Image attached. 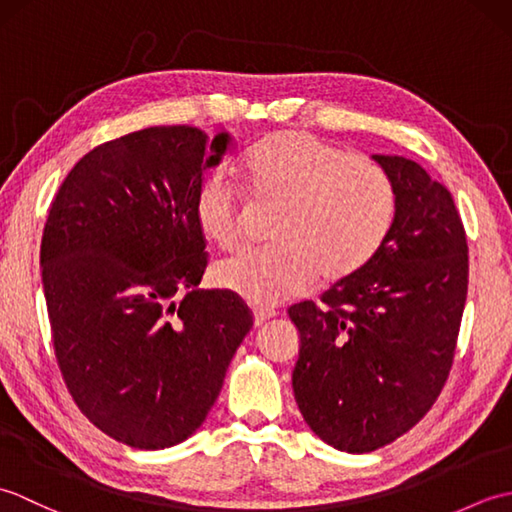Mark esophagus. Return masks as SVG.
Wrapping results in <instances>:
<instances>
[{
  "instance_id": "esophagus-1",
  "label": "esophagus",
  "mask_w": 512,
  "mask_h": 512,
  "mask_svg": "<svg viewBox=\"0 0 512 512\" xmlns=\"http://www.w3.org/2000/svg\"><path fill=\"white\" fill-rule=\"evenodd\" d=\"M275 317V312L273 310H264V308H257L255 312H253V319H255V325L257 328H262V325L266 323V321H270Z\"/></svg>"
}]
</instances>
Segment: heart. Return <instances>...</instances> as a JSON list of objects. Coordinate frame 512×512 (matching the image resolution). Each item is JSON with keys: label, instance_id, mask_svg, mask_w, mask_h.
Instances as JSON below:
<instances>
[{"label": "heart", "instance_id": "heart-1", "mask_svg": "<svg viewBox=\"0 0 512 512\" xmlns=\"http://www.w3.org/2000/svg\"><path fill=\"white\" fill-rule=\"evenodd\" d=\"M244 173L257 202L279 206L275 244L244 250L215 270L217 284L246 301L275 306L308 292L317 277L343 281L385 244L396 189L376 160L288 129L250 147ZM193 211L215 246L242 242L244 198L224 169L200 182Z\"/></svg>", "mask_w": 512, "mask_h": 512}]
</instances>
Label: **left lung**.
<instances>
[{"mask_svg":"<svg viewBox=\"0 0 512 512\" xmlns=\"http://www.w3.org/2000/svg\"><path fill=\"white\" fill-rule=\"evenodd\" d=\"M396 213L363 270L288 308L301 336L292 389L330 447L369 453L418 424L447 383L469 288V246L451 191L418 162L374 156Z\"/></svg>","mask_w":512,"mask_h":512,"instance_id":"left-lung-1","label":"left lung"}]
</instances>
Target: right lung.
I'll use <instances>...</instances> for the list:
<instances>
[{"label":"right lung","instance_id":"1","mask_svg":"<svg viewBox=\"0 0 512 512\" xmlns=\"http://www.w3.org/2000/svg\"><path fill=\"white\" fill-rule=\"evenodd\" d=\"M231 136L147 127L94 147L52 200L41 279L54 354L76 407L134 449L187 440L253 328L231 290H200L193 202Z\"/></svg>","mask_w":512,"mask_h":512}]
</instances>
